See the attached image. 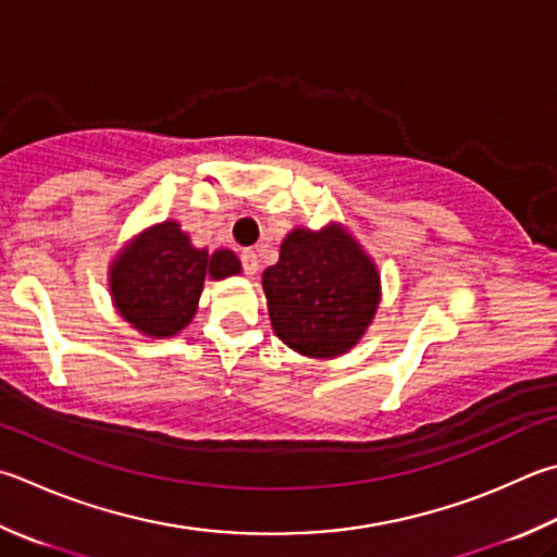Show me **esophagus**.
Returning <instances> with one entry per match:
<instances>
[{
    "mask_svg": "<svg viewBox=\"0 0 557 557\" xmlns=\"http://www.w3.org/2000/svg\"><path fill=\"white\" fill-rule=\"evenodd\" d=\"M240 265H244V272L246 275H256L258 272V256H256V250H244L240 252Z\"/></svg>",
    "mask_w": 557,
    "mask_h": 557,
    "instance_id": "esophagus-1",
    "label": "esophagus"
}]
</instances>
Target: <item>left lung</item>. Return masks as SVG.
<instances>
[{
	"mask_svg": "<svg viewBox=\"0 0 557 557\" xmlns=\"http://www.w3.org/2000/svg\"><path fill=\"white\" fill-rule=\"evenodd\" d=\"M277 336L301 356L333 358L358 343L375 317L380 277L370 258L338 226L297 228L280 260L262 272Z\"/></svg>",
	"mask_w": 557,
	"mask_h": 557,
	"instance_id": "obj_1",
	"label": "left lung"
}]
</instances>
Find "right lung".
Returning <instances> with one entry per match:
<instances>
[{
	"instance_id": "add662e5",
	"label": "right lung",
	"mask_w": 557,
	"mask_h": 557,
	"mask_svg": "<svg viewBox=\"0 0 557 557\" xmlns=\"http://www.w3.org/2000/svg\"><path fill=\"white\" fill-rule=\"evenodd\" d=\"M240 272L231 250L191 248L175 221L140 234L111 268V295L116 309L134 329L153 338L175 336L197 311L205 277H228Z\"/></svg>"
}]
</instances>
